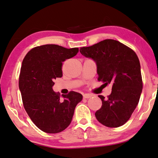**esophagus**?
<instances>
[{
  "label": "esophagus",
  "instance_id": "obj_1",
  "mask_svg": "<svg viewBox=\"0 0 158 158\" xmlns=\"http://www.w3.org/2000/svg\"><path fill=\"white\" fill-rule=\"evenodd\" d=\"M93 97L91 94H84V99H88V98H90V97Z\"/></svg>",
  "mask_w": 158,
  "mask_h": 158
}]
</instances>
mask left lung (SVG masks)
<instances>
[{"instance_id": "left-lung-1", "label": "left lung", "mask_w": 158, "mask_h": 158, "mask_svg": "<svg viewBox=\"0 0 158 158\" xmlns=\"http://www.w3.org/2000/svg\"><path fill=\"white\" fill-rule=\"evenodd\" d=\"M85 57L97 64L98 81L112 85L110 95L98 97L102 106L95 117L102 124L116 128L130 119L138 104L143 82L140 64L136 53L113 39H106L89 47L80 48Z\"/></svg>"}]
</instances>
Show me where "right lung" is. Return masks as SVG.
Here are the masks:
<instances>
[{
    "mask_svg": "<svg viewBox=\"0 0 158 158\" xmlns=\"http://www.w3.org/2000/svg\"><path fill=\"white\" fill-rule=\"evenodd\" d=\"M78 52V48L47 44L32 48L23 60L19 81L23 104L34 124L47 133L65 130L82 100L77 92L61 96L52 90L54 79L63 75V62Z\"/></svg>",
    "mask_w": 158,
    "mask_h": 158,
    "instance_id": "add662e5",
    "label": "right lung"
}]
</instances>
